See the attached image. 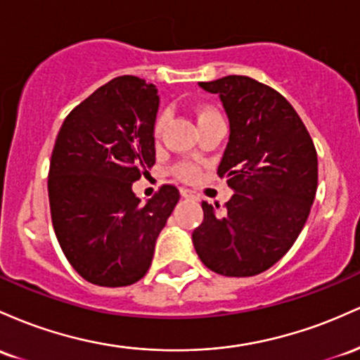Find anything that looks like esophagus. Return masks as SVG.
Masks as SVG:
<instances>
[{
	"label": "esophagus",
	"instance_id": "esophagus-1",
	"mask_svg": "<svg viewBox=\"0 0 360 360\" xmlns=\"http://www.w3.org/2000/svg\"><path fill=\"white\" fill-rule=\"evenodd\" d=\"M180 193H181V197H185V199H192V200L197 199L195 193H193L192 191H188V188H181Z\"/></svg>",
	"mask_w": 360,
	"mask_h": 360
}]
</instances>
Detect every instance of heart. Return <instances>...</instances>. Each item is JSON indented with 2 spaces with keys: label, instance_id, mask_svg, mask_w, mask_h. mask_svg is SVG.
I'll use <instances>...</instances> for the list:
<instances>
[{
  "label": "heart",
  "instance_id": "1",
  "mask_svg": "<svg viewBox=\"0 0 360 360\" xmlns=\"http://www.w3.org/2000/svg\"><path fill=\"white\" fill-rule=\"evenodd\" d=\"M212 114H217V112H214L212 108H199V110H197V120L204 119V117L212 115ZM163 126H165V115L161 114V115H158V119H156L155 134H160L161 129H163ZM175 173H176V176H179V179L188 181V180L195 179L197 173H199V172H197V168L193 167V165L184 163V165H179V167L175 168Z\"/></svg>",
  "mask_w": 360,
  "mask_h": 360
}]
</instances>
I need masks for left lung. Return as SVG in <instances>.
I'll use <instances>...</instances> for the list:
<instances>
[{
	"instance_id": "left-lung-1",
	"label": "left lung",
	"mask_w": 360,
	"mask_h": 360,
	"mask_svg": "<svg viewBox=\"0 0 360 360\" xmlns=\"http://www.w3.org/2000/svg\"><path fill=\"white\" fill-rule=\"evenodd\" d=\"M217 93L229 141L217 175L231 199L202 202L192 241L202 264L226 277H252L277 264L297 240L318 187V158L308 129L281 93L248 76L199 83Z\"/></svg>"
}]
</instances>
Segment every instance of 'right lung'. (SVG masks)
Segmentation results:
<instances>
[{"mask_svg":"<svg viewBox=\"0 0 360 360\" xmlns=\"http://www.w3.org/2000/svg\"><path fill=\"white\" fill-rule=\"evenodd\" d=\"M155 84L119 76L95 90L64 119L49 167L56 236L72 269L103 288L146 276L156 238L180 199L163 185L141 204L132 184L155 165Z\"/></svg>","mask_w":360,"mask_h":360,"instance_id":"obj_1","label":"right lung"}]
</instances>
